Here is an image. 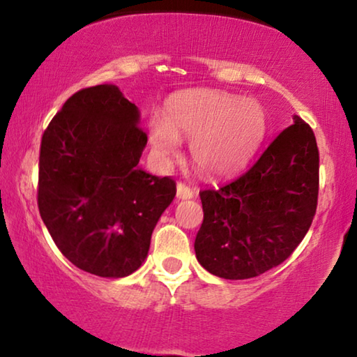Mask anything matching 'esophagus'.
Returning <instances> with one entry per match:
<instances>
[{"label":"esophagus","mask_w":357,"mask_h":357,"mask_svg":"<svg viewBox=\"0 0 357 357\" xmlns=\"http://www.w3.org/2000/svg\"><path fill=\"white\" fill-rule=\"evenodd\" d=\"M195 193L190 189L189 185H185L184 183H178L176 185V197L178 200H187V198H192Z\"/></svg>","instance_id":"34e87169"}]
</instances>
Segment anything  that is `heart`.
Returning a JSON list of instances; mask_svg holds the SVG:
<instances>
[{
    "instance_id": "obj_1",
    "label": "heart",
    "mask_w": 357,
    "mask_h": 357,
    "mask_svg": "<svg viewBox=\"0 0 357 357\" xmlns=\"http://www.w3.org/2000/svg\"><path fill=\"white\" fill-rule=\"evenodd\" d=\"M268 129L261 104L219 91H184L173 96L165 121L149 126V142L164 159L176 155L178 138L192 140L197 167L227 174L243 167L259 148Z\"/></svg>"
}]
</instances>
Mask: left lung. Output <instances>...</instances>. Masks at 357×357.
Here are the masks:
<instances>
[{
  "instance_id": "left-lung-1",
  "label": "left lung",
  "mask_w": 357,
  "mask_h": 357,
  "mask_svg": "<svg viewBox=\"0 0 357 357\" xmlns=\"http://www.w3.org/2000/svg\"><path fill=\"white\" fill-rule=\"evenodd\" d=\"M319 153L315 134L294 116L241 176L200 190L203 223L197 259L222 279H252L282 264L317 213Z\"/></svg>"
}]
</instances>
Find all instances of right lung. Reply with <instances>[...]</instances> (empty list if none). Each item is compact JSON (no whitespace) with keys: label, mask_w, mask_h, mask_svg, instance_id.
I'll use <instances>...</instances> for the list:
<instances>
[{"label":"right lung","mask_w":357,"mask_h":357,"mask_svg":"<svg viewBox=\"0 0 357 357\" xmlns=\"http://www.w3.org/2000/svg\"><path fill=\"white\" fill-rule=\"evenodd\" d=\"M114 84L66 100L44 130L38 206L63 255L99 277H126L148 255L157 220L176 195L170 176L138 167L148 135Z\"/></svg>","instance_id":"1"}]
</instances>
